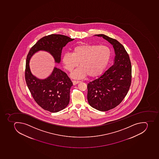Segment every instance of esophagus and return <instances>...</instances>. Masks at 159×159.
<instances>
[{
    "label": "esophagus",
    "instance_id": "1",
    "mask_svg": "<svg viewBox=\"0 0 159 159\" xmlns=\"http://www.w3.org/2000/svg\"><path fill=\"white\" fill-rule=\"evenodd\" d=\"M80 82V81H79V80H73V81H72V83H73V84H74V85L78 84Z\"/></svg>",
    "mask_w": 159,
    "mask_h": 159
}]
</instances>
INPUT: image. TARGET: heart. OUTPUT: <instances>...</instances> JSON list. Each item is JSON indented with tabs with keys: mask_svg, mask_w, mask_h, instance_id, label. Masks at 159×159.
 <instances>
[{
	"mask_svg": "<svg viewBox=\"0 0 159 159\" xmlns=\"http://www.w3.org/2000/svg\"><path fill=\"white\" fill-rule=\"evenodd\" d=\"M111 50L106 46L83 44L76 46L73 52L63 55L62 61L66 70L71 72L79 66L71 75L75 79L86 76L93 77L100 75L105 69L111 57Z\"/></svg>",
	"mask_w": 159,
	"mask_h": 159,
	"instance_id": "1",
	"label": "heart"
}]
</instances>
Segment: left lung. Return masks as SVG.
<instances>
[{
	"label": "left lung",
	"instance_id": "8db88e82",
	"mask_svg": "<svg viewBox=\"0 0 159 159\" xmlns=\"http://www.w3.org/2000/svg\"><path fill=\"white\" fill-rule=\"evenodd\" d=\"M95 36L109 42L115 54L113 66L87 86L89 105L104 112L116 107L126 96L131 81V65L128 53L117 40L104 34Z\"/></svg>",
	"mask_w": 159,
	"mask_h": 159
}]
</instances>
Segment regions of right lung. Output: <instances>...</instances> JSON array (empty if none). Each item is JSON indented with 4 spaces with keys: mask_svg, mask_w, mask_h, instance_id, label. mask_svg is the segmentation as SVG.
<instances>
[{
    "mask_svg": "<svg viewBox=\"0 0 159 159\" xmlns=\"http://www.w3.org/2000/svg\"><path fill=\"white\" fill-rule=\"evenodd\" d=\"M73 40L74 39L64 35H48L40 39L27 55L25 70L27 86L36 103L44 110L52 113L61 111L68 106L70 91L73 85L72 81L66 72L56 67L47 78H37L31 72L30 61L36 53L44 51L53 56L56 63H60L63 47Z\"/></svg>",
    "mask_w": 159,
    "mask_h": 159,
    "instance_id": "add662e5",
    "label": "right lung"
}]
</instances>
